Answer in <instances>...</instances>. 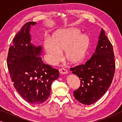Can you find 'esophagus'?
<instances>
[{
	"instance_id": "obj_1",
	"label": "esophagus",
	"mask_w": 122,
	"mask_h": 122,
	"mask_svg": "<svg viewBox=\"0 0 122 122\" xmlns=\"http://www.w3.org/2000/svg\"><path fill=\"white\" fill-rule=\"evenodd\" d=\"M59 71L60 73V74H66L68 73V71L67 70L64 69V68H61L59 70Z\"/></svg>"
}]
</instances>
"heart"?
<instances>
[{
  "mask_svg": "<svg viewBox=\"0 0 122 122\" xmlns=\"http://www.w3.org/2000/svg\"><path fill=\"white\" fill-rule=\"evenodd\" d=\"M44 48L48 63L54 64L60 59L64 51V58L71 64L81 62L86 57L90 46L88 35L81 33L76 28L59 29L53 34L51 38H45Z\"/></svg>",
  "mask_w": 122,
  "mask_h": 122,
  "instance_id": "b5f03b06",
  "label": "heart"
}]
</instances>
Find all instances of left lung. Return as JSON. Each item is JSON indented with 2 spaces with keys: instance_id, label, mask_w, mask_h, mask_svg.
Segmentation results:
<instances>
[{
  "instance_id": "1",
  "label": "left lung",
  "mask_w": 122,
  "mask_h": 122,
  "mask_svg": "<svg viewBox=\"0 0 122 122\" xmlns=\"http://www.w3.org/2000/svg\"><path fill=\"white\" fill-rule=\"evenodd\" d=\"M71 71L81 81V86L73 93L81 104H93L106 93L114 76L115 61L113 46L103 29L91 59L84 65L71 68Z\"/></svg>"
}]
</instances>
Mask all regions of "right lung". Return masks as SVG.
<instances>
[{
  "instance_id": "1",
  "label": "right lung",
  "mask_w": 122,
  "mask_h": 122,
  "mask_svg": "<svg viewBox=\"0 0 122 122\" xmlns=\"http://www.w3.org/2000/svg\"><path fill=\"white\" fill-rule=\"evenodd\" d=\"M28 22L13 39L7 58L11 81L19 94L31 104H41L51 94L52 82L59 77V71L43 63L40 56L42 46L31 43V26Z\"/></svg>"
}]
</instances>
